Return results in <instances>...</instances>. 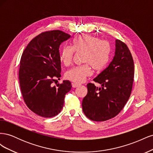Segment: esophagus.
<instances>
[{"label": "esophagus", "mask_w": 153, "mask_h": 153, "mask_svg": "<svg viewBox=\"0 0 153 153\" xmlns=\"http://www.w3.org/2000/svg\"><path fill=\"white\" fill-rule=\"evenodd\" d=\"M71 85H72V87H73V88H76V87H78V86H80V84H75V83H72Z\"/></svg>", "instance_id": "34e87169"}]
</instances>
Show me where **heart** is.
I'll use <instances>...</instances> for the list:
<instances>
[{
    "instance_id": "obj_1",
    "label": "heart",
    "mask_w": 153,
    "mask_h": 153,
    "mask_svg": "<svg viewBox=\"0 0 153 153\" xmlns=\"http://www.w3.org/2000/svg\"><path fill=\"white\" fill-rule=\"evenodd\" d=\"M74 51L84 52L83 62L86 63L69 69L65 76L73 82L82 83L87 76L91 75L90 66L94 69L99 70L106 65L108 61L111 48L107 41H101L89 35L79 36L73 40L72 48L66 47L61 50L60 58L64 66H68L71 64Z\"/></svg>"
}]
</instances>
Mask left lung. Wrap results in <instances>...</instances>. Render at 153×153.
<instances>
[{
    "instance_id": "left-lung-1",
    "label": "left lung",
    "mask_w": 153,
    "mask_h": 153,
    "mask_svg": "<svg viewBox=\"0 0 153 153\" xmlns=\"http://www.w3.org/2000/svg\"><path fill=\"white\" fill-rule=\"evenodd\" d=\"M115 45L112 61L93 79L101 87L89 83L87 94L82 100L83 112L94 121H105L116 116L131 94L134 78L132 55L121 41L116 39Z\"/></svg>"
}]
</instances>
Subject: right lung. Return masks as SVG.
<instances>
[{"label": "right lung", "instance_id": "1", "mask_svg": "<svg viewBox=\"0 0 153 153\" xmlns=\"http://www.w3.org/2000/svg\"><path fill=\"white\" fill-rule=\"evenodd\" d=\"M71 36L61 30L45 32L32 39L24 51L19 69L20 89L25 103L34 113L52 117L61 112L71 82L60 79L61 62L59 47Z\"/></svg>", "mask_w": 153, "mask_h": 153}]
</instances>
